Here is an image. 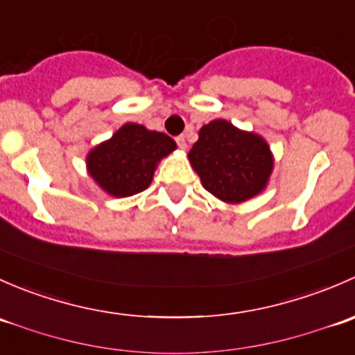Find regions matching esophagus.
<instances>
[{
    "label": "esophagus",
    "mask_w": 355,
    "mask_h": 355,
    "mask_svg": "<svg viewBox=\"0 0 355 355\" xmlns=\"http://www.w3.org/2000/svg\"><path fill=\"white\" fill-rule=\"evenodd\" d=\"M177 144H178V148L180 149H187V141H185V137L184 135H180V137H177Z\"/></svg>",
    "instance_id": "obj_1"
}]
</instances>
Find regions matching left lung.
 <instances>
[{
    "label": "left lung",
    "mask_w": 355,
    "mask_h": 355,
    "mask_svg": "<svg viewBox=\"0 0 355 355\" xmlns=\"http://www.w3.org/2000/svg\"><path fill=\"white\" fill-rule=\"evenodd\" d=\"M189 161L202 187L227 204L259 196L275 166L273 153L263 135L241 130L223 118L200 127Z\"/></svg>",
    "instance_id": "obj_1"
}]
</instances>
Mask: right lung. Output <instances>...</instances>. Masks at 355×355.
Instances as JSON below:
<instances>
[{
	"mask_svg": "<svg viewBox=\"0 0 355 355\" xmlns=\"http://www.w3.org/2000/svg\"><path fill=\"white\" fill-rule=\"evenodd\" d=\"M177 149L171 137L144 125L125 123L85 157L87 173L111 198H130L151 185L163 157Z\"/></svg>",
	"mask_w": 355,
	"mask_h": 355,
	"instance_id": "1",
	"label": "right lung"
}]
</instances>
